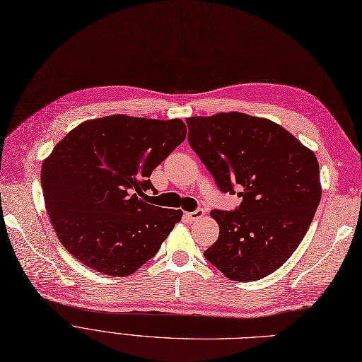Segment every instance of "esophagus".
Instances as JSON below:
<instances>
[{
  "label": "esophagus",
  "instance_id": "obj_1",
  "mask_svg": "<svg viewBox=\"0 0 362 362\" xmlns=\"http://www.w3.org/2000/svg\"><path fill=\"white\" fill-rule=\"evenodd\" d=\"M203 215H204V211H203V209H197V211H194V212H185V218H187L188 221H190V222L203 218Z\"/></svg>",
  "mask_w": 362,
  "mask_h": 362
}]
</instances>
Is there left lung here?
I'll return each mask as SVG.
<instances>
[{
  "label": "left lung",
  "mask_w": 362,
  "mask_h": 362,
  "mask_svg": "<svg viewBox=\"0 0 362 362\" xmlns=\"http://www.w3.org/2000/svg\"><path fill=\"white\" fill-rule=\"evenodd\" d=\"M188 141L222 193L243 197L212 211L219 237L204 257L227 279L255 281L277 271L303 240L321 200L315 153L265 117L240 112L187 117Z\"/></svg>",
  "instance_id": "8db88e82"
}]
</instances>
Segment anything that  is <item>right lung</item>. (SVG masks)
<instances>
[{"instance_id": "add662e5", "label": "right lung", "mask_w": 362, "mask_h": 362, "mask_svg": "<svg viewBox=\"0 0 362 362\" xmlns=\"http://www.w3.org/2000/svg\"><path fill=\"white\" fill-rule=\"evenodd\" d=\"M187 135L181 119L112 115L85 120L42 162L45 209L64 249L85 267L127 277L158 253L181 209L147 203L153 169Z\"/></svg>"}]
</instances>
